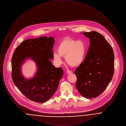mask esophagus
<instances>
[{"label":"esophagus","instance_id":"1","mask_svg":"<svg viewBox=\"0 0 126 126\" xmlns=\"http://www.w3.org/2000/svg\"><path fill=\"white\" fill-rule=\"evenodd\" d=\"M66 72H67V74H72V73H73L72 71L69 70H66Z\"/></svg>","mask_w":126,"mask_h":126}]
</instances>
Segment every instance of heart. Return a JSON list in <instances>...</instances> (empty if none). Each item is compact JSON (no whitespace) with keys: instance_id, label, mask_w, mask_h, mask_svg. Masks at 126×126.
<instances>
[{"instance_id":"1","label":"heart","mask_w":126,"mask_h":126,"mask_svg":"<svg viewBox=\"0 0 126 126\" xmlns=\"http://www.w3.org/2000/svg\"><path fill=\"white\" fill-rule=\"evenodd\" d=\"M58 52H54L53 59L57 66L63 63L62 57L65 58L66 62L72 66L80 65L84 61L86 52V47L84 42L68 39L60 43L57 48Z\"/></svg>"}]
</instances>
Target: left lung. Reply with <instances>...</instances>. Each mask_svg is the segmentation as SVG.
I'll list each match as a JSON object with an SVG mask.
<instances>
[{
	"label": "left lung",
	"mask_w": 126,
	"mask_h": 126,
	"mask_svg": "<svg viewBox=\"0 0 126 126\" xmlns=\"http://www.w3.org/2000/svg\"><path fill=\"white\" fill-rule=\"evenodd\" d=\"M83 34L89 38L90 46L83 62L75 71L77 78L76 86L84 97L95 98L106 89L112 78L114 52L99 32L92 31Z\"/></svg>",
	"instance_id": "left-lung-1"
}]
</instances>
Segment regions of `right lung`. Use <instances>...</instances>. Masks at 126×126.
Returning a JSON list of instances; mask_svg holds the SVG:
<instances>
[{"label":"right lung","instance_id":"add662e5","mask_svg":"<svg viewBox=\"0 0 126 126\" xmlns=\"http://www.w3.org/2000/svg\"><path fill=\"white\" fill-rule=\"evenodd\" d=\"M55 40L53 37H41L21 42L13 55V81L19 91L31 101L41 103L46 102L57 90L63 75L62 68H56L53 60ZM27 59L33 60L37 70L32 78L23 76L21 68Z\"/></svg>","mask_w":126,"mask_h":126}]
</instances>
